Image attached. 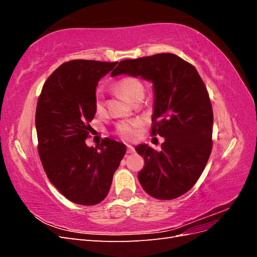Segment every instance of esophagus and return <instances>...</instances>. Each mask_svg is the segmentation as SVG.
<instances>
[{
	"label": "esophagus",
	"mask_w": 257,
	"mask_h": 257,
	"mask_svg": "<svg viewBox=\"0 0 257 257\" xmlns=\"http://www.w3.org/2000/svg\"><path fill=\"white\" fill-rule=\"evenodd\" d=\"M126 152H127V153H133V152H135L134 147L131 146V145H127V146H126Z\"/></svg>",
	"instance_id": "obj_1"
}]
</instances>
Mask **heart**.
<instances>
[{
  "instance_id": "heart-1",
  "label": "heart",
  "mask_w": 257,
  "mask_h": 257,
  "mask_svg": "<svg viewBox=\"0 0 257 257\" xmlns=\"http://www.w3.org/2000/svg\"><path fill=\"white\" fill-rule=\"evenodd\" d=\"M113 90L124 97L128 102L139 94H144V85L141 80L132 76H125L113 83ZM94 109L97 113H102L105 109L104 99L100 93H96L94 96ZM141 125L138 120H128L120 122L116 125V133L124 139H133L137 135V127Z\"/></svg>"
}]
</instances>
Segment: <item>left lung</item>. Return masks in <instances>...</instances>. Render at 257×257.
<instances>
[{
    "label": "left lung",
    "mask_w": 257,
    "mask_h": 257,
    "mask_svg": "<svg viewBox=\"0 0 257 257\" xmlns=\"http://www.w3.org/2000/svg\"><path fill=\"white\" fill-rule=\"evenodd\" d=\"M127 75L152 82V135L164 137L162 150L138 145L146 165L143 189L158 199H174L196 183L212 150L213 112L196 68L173 53L121 61L111 77Z\"/></svg>",
    "instance_id": "left-lung-1"
}]
</instances>
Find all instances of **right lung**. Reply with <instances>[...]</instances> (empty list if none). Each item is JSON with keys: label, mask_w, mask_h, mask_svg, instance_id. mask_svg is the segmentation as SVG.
Instances as JSON below:
<instances>
[{"label": "right lung", "mask_w": 257, "mask_h": 257, "mask_svg": "<svg viewBox=\"0 0 257 257\" xmlns=\"http://www.w3.org/2000/svg\"><path fill=\"white\" fill-rule=\"evenodd\" d=\"M116 63L66 62L45 82L37 102L38 153L46 175L62 195L78 205L93 206L105 199L126 152L125 145L110 138L96 148L85 144L96 113L98 81Z\"/></svg>", "instance_id": "1"}]
</instances>
